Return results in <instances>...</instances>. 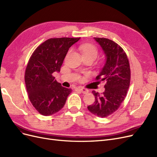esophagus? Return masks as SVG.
Instances as JSON below:
<instances>
[{"label": "esophagus", "instance_id": "1", "mask_svg": "<svg viewBox=\"0 0 157 157\" xmlns=\"http://www.w3.org/2000/svg\"><path fill=\"white\" fill-rule=\"evenodd\" d=\"M77 90H78L80 92H81L84 94H86L88 93V92H89L88 90L84 88H82V87H78V88H77Z\"/></svg>", "mask_w": 157, "mask_h": 157}]
</instances>
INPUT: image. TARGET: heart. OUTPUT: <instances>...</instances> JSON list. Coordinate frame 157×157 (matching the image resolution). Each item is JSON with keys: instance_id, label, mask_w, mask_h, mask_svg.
Returning a JSON list of instances; mask_svg holds the SVG:
<instances>
[{"instance_id": "obj_1", "label": "heart", "mask_w": 157, "mask_h": 157, "mask_svg": "<svg viewBox=\"0 0 157 157\" xmlns=\"http://www.w3.org/2000/svg\"><path fill=\"white\" fill-rule=\"evenodd\" d=\"M82 57L96 59L98 55V51L96 46L91 44H84L79 47Z\"/></svg>"}]
</instances>
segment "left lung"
I'll use <instances>...</instances> for the list:
<instances>
[{
  "label": "left lung",
  "instance_id": "8db88e82",
  "mask_svg": "<svg viewBox=\"0 0 157 157\" xmlns=\"http://www.w3.org/2000/svg\"><path fill=\"white\" fill-rule=\"evenodd\" d=\"M95 39L101 48L105 61L96 80L105 81V91H92L94 103L88 106L90 113L105 118L115 113L124 100L130 82V69L124 51L116 42L105 38Z\"/></svg>",
  "mask_w": 157,
  "mask_h": 157
}]
</instances>
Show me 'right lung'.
<instances>
[{
    "label": "right lung",
    "instance_id": "right-lung-1",
    "mask_svg": "<svg viewBox=\"0 0 157 157\" xmlns=\"http://www.w3.org/2000/svg\"><path fill=\"white\" fill-rule=\"evenodd\" d=\"M80 38H55L44 42L33 52L27 65L25 82L29 100L44 116L58 113L71 89L63 87L53 77L59 73L70 47Z\"/></svg>",
    "mask_w": 157,
    "mask_h": 157
}]
</instances>
